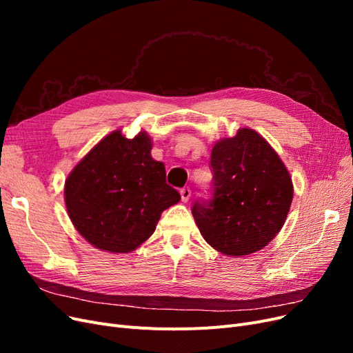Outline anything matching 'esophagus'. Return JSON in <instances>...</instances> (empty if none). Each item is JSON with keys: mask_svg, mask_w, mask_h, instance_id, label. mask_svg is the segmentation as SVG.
Masks as SVG:
<instances>
[{"mask_svg": "<svg viewBox=\"0 0 353 353\" xmlns=\"http://www.w3.org/2000/svg\"><path fill=\"white\" fill-rule=\"evenodd\" d=\"M179 193H181V200H183V201H188V200H190V197H191V190H190L188 187H184L183 190L179 191Z\"/></svg>", "mask_w": 353, "mask_h": 353, "instance_id": "esophagus-1", "label": "esophagus"}]
</instances>
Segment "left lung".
Segmentation results:
<instances>
[{"label": "left lung", "mask_w": 353, "mask_h": 353, "mask_svg": "<svg viewBox=\"0 0 353 353\" xmlns=\"http://www.w3.org/2000/svg\"><path fill=\"white\" fill-rule=\"evenodd\" d=\"M213 196L196 201L193 216L213 249L244 256L263 249L283 228L293 200V183L270 143L240 128L212 148Z\"/></svg>", "instance_id": "left-lung-1"}]
</instances>
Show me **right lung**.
Masks as SVG:
<instances>
[{
    "mask_svg": "<svg viewBox=\"0 0 353 353\" xmlns=\"http://www.w3.org/2000/svg\"><path fill=\"white\" fill-rule=\"evenodd\" d=\"M152 138L121 130L105 135L72 169L65 183L69 218L94 248L130 253L152 236L162 212L181 200L166 184L162 162L152 157Z\"/></svg>",
    "mask_w": 353,
    "mask_h": 353,
    "instance_id": "add662e5",
    "label": "right lung"
}]
</instances>
